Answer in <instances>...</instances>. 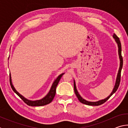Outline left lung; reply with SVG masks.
<instances>
[{
    "label": "left lung",
    "mask_w": 128,
    "mask_h": 128,
    "mask_svg": "<svg viewBox=\"0 0 128 128\" xmlns=\"http://www.w3.org/2000/svg\"><path fill=\"white\" fill-rule=\"evenodd\" d=\"M113 37L115 40L116 42L117 43L118 46V55H119V58H120V68H119L118 69V76H117V78H116V83H115V85L114 86V88L113 90H112V92L111 93L109 96L107 98L102 99V100H100L99 101L97 102H88L85 99H84L82 98L81 96V95L79 94L76 88V83H75V81L74 80V92L76 96L77 97L79 101L80 102L85 104L86 105H88V106H99L103 104L104 103H105L106 101H107L108 99H109L110 97H111L112 95H113L114 92H115L119 86V85H120V78H121V69H122V65H123V59H122V57L121 56V42L120 40H119V38L115 34H114Z\"/></svg>",
    "instance_id": "obj_1"
}]
</instances>
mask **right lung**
<instances>
[{
	"instance_id": "1",
	"label": "right lung",
	"mask_w": 128,
	"mask_h": 128,
	"mask_svg": "<svg viewBox=\"0 0 128 128\" xmlns=\"http://www.w3.org/2000/svg\"><path fill=\"white\" fill-rule=\"evenodd\" d=\"M64 74V73H62L61 74H60L59 76L57 77L54 82H53L51 88H50V90L49 91L48 94H47L46 96H45L44 98L42 99H40V100H28V99H26L24 98L22 95H21L20 94L17 92L14 88V85H13L12 82V80H11V76H10V85L12 90L14 92L16 93V94L18 95V96L20 97V98L22 99V100L24 102L29 106H44L46 104H48L50 103L52 101L53 99L54 98V96H55V94H56V88L57 86L58 85V83L60 81V78L62 77V76Z\"/></svg>"
}]
</instances>
